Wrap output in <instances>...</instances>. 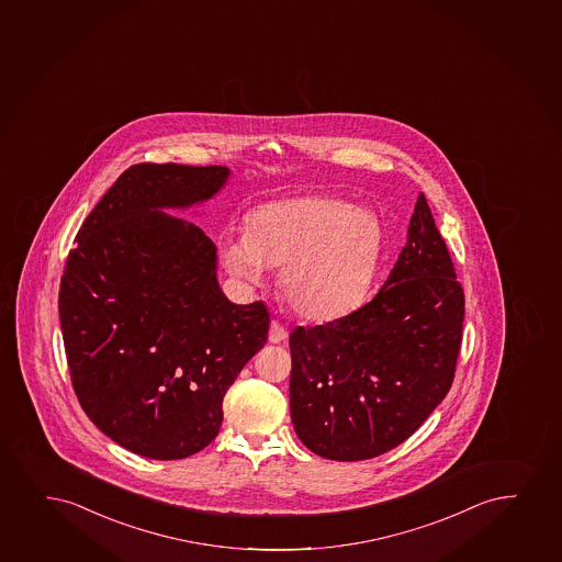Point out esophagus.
Segmentation results:
<instances>
[{
  "label": "esophagus",
  "instance_id": "obj_1",
  "mask_svg": "<svg viewBox=\"0 0 562 562\" xmlns=\"http://www.w3.org/2000/svg\"><path fill=\"white\" fill-rule=\"evenodd\" d=\"M268 338H270L271 344H281V341L289 338V333H286V328L283 325H279L278 321H271Z\"/></svg>",
  "mask_w": 562,
  "mask_h": 562
}]
</instances>
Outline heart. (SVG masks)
Listing matches in <instances>:
<instances>
[{
    "mask_svg": "<svg viewBox=\"0 0 562 562\" xmlns=\"http://www.w3.org/2000/svg\"><path fill=\"white\" fill-rule=\"evenodd\" d=\"M382 250L376 214L330 195H302L252 209L243 235L224 234L227 273L260 284L280 266L279 286L300 317L330 323L356 312L369 294Z\"/></svg>",
    "mask_w": 562,
    "mask_h": 562,
    "instance_id": "1",
    "label": "heart"
}]
</instances>
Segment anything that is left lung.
Instances as JSON below:
<instances>
[{"instance_id": "left-lung-1", "label": "left lung", "mask_w": 562, "mask_h": 562, "mask_svg": "<svg viewBox=\"0 0 562 562\" xmlns=\"http://www.w3.org/2000/svg\"><path fill=\"white\" fill-rule=\"evenodd\" d=\"M463 291L426 195L367 306L292 330L291 418L312 452L359 462L406 441L441 405L462 344Z\"/></svg>"}]
</instances>
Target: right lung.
<instances>
[{"mask_svg":"<svg viewBox=\"0 0 562 562\" xmlns=\"http://www.w3.org/2000/svg\"><path fill=\"white\" fill-rule=\"evenodd\" d=\"M221 165H133L87 216L58 294L71 384L102 434L151 460L218 435L222 401L268 340L262 302L234 304L216 247L188 211L213 200Z\"/></svg>","mask_w":562,"mask_h":562,"instance_id":"right-lung-1","label":"right lung"}]
</instances>
